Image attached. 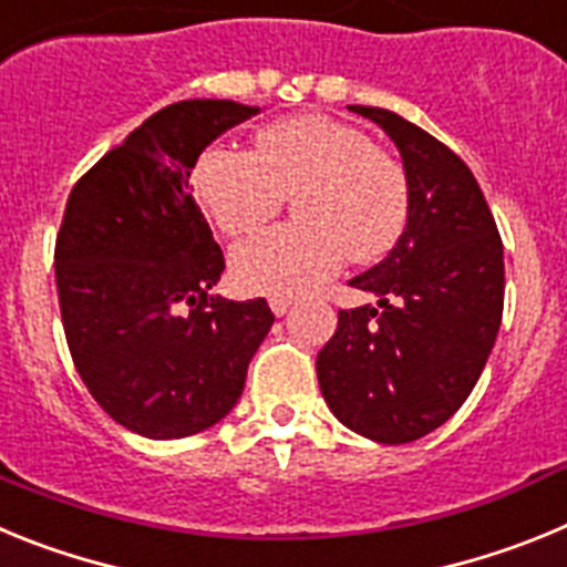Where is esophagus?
I'll return each instance as SVG.
<instances>
[{"label":"esophagus","instance_id":"34e87169","mask_svg":"<svg viewBox=\"0 0 567 567\" xmlns=\"http://www.w3.org/2000/svg\"><path fill=\"white\" fill-rule=\"evenodd\" d=\"M269 307H272V312L278 315V318H284V315L292 309V298H284V295H275V298H269Z\"/></svg>","mask_w":567,"mask_h":567}]
</instances>
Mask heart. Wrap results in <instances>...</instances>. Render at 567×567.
Instances as JSON below:
<instances>
[{
	"instance_id": "1",
	"label": "heart",
	"mask_w": 567,
	"mask_h": 567,
	"mask_svg": "<svg viewBox=\"0 0 567 567\" xmlns=\"http://www.w3.org/2000/svg\"><path fill=\"white\" fill-rule=\"evenodd\" d=\"M193 189L224 235H249L292 195V227L269 229L233 252L247 292L300 295L320 287L343 258H383L409 221L403 164L352 124L320 113L278 118L255 133L252 153L209 147L193 167Z\"/></svg>"
}]
</instances>
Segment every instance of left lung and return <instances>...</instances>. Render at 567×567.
<instances>
[{
    "mask_svg": "<svg viewBox=\"0 0 567 567\" xmlns=\"http://www.w3.org/2000/svg\"><path fill=\"white\" fill-rule=\"evenodd\" d=\"M349 110L400 150L409 221L378 267L349 280L378 307L340 309L318 383L346 429L400 445L440 429L477 385L503 320V240L457 153L392 110Z\"/></svg>",
    "mask_w": 567,
    "mask_h": 567,
    "instance_id": "1",
    "label": "left lung"
}]
</instances>
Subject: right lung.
Returning <instances> with one entry per match:
<instances>
[{
    "label": "right lung",
    "mask_w": 567,
    "mask_h": 567,
    "mask_svg": "<svg viewBox=\"0 0 567 567\" xmlns=\"http://www.w3.org/2000/svg\"><path fill=\"white\" fill-rule=\"evenodd\" d=\"M258 107L189 99L158 110L73 187L56 235L64 338L87 392L150 440L198 434L233 412L272 329L267 300L209 295L224 272L189 195L198 155Z\"/></svg>",
    "instance_id": "right-lung-1"
}]
</instances>
